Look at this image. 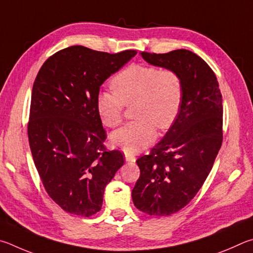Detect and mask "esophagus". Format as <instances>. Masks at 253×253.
Returning <instances> with one entry per match:
<instances>
[{
  "label": "esophagus",
  "instance_id": "34e87169",
  "mask_svg": "<svg viewBox=\"0 0 253 253\" xmlns=\"http://www.w3.org/2000/svg\"><path fill=\"white\" fill-rule=\"evenodd\" d=\"M124 157H126V161H127V162H134L135 161L134 154H132L130 152L124 153Z\"/></svg>",
  "mask_w": 253,
  "mask_h": 253
}]
</instances>
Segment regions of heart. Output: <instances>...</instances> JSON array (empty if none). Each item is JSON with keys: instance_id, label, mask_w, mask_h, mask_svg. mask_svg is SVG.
Returning a JSON list of instances; mask_svg holds the SVG:
<instances>
[{"instance_id": "1", "label": "heart", "mask_w": 253, "mask_h": 253, "mask_svg": "<svg viewBox=\"0 0 253 253\" xmlns=\"http://www.w3.org/2000/svg\"><path fill=\"white\" fill-rule=\"evenodd\" d=\"M112 91L96 95L95 108L105 126L115 127L123 120L124 105L133 106L136 120L111 135L115 147L136 152L156 139V126L166 130L173 124L181 108L183 86L171 69L132 64L111 80Z\"/></svg>"}]
</instances>
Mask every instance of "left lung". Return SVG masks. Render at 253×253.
I'll use <instances>...</instances> for the list:
<instances>
[{
	"mask_svg": "<svg viewBox=\"0 0 253 253\" xmlns=\"http://www.w3.org/2000/svg\"><path fill=\"white\" fill-rule=\"evenodd\" d=\"M150 64L174 70L183 86L174 123L149 154L139 158L132 190L136 209L171 215L192 200L205 183L222 144V95L213 71L189 50L141 53Z\"/></svg>",
	"mask_w": 253,
	"mask_h": 253,
	"instance_id": "obj_1",
	"label": "left lung"
}]
</instances>
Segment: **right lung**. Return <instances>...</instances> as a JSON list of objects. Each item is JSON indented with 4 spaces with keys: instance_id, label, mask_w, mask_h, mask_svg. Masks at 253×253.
Listing matches in <instances>:
<instances>
[{
    "instance_id": "obj_1",
    "label": "right lung",
    "mask_w": 253,
    "mask_h": 253,
    "mask_svg": "<svg viewBox=\"0 0 253 253\" xmlns=\"http://www.w3.org/2000/svg\"><path fill=\"white\" fill-rule=\"evenodd\" d=\"M135 54L70 46L48 57L35 78L28 123L31 152L45 191L71 214L100 211L106 184L123 166L121 151L103 144L106 132L95 100L102 83Z\"/></svg>"
}]
</instances>
